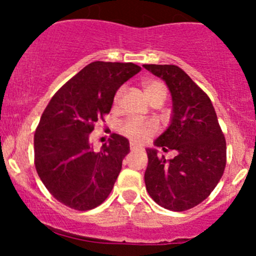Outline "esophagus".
Listing matches in <instances>:
<instances>
[{"instance_id": "1", "label": "esophagus", "mask_w": 256, "mask_h": 256, "mask_svg": "<svg viewBox=\"0 0 256 256\" xmlns=\"http://www.w3.org/2000/svg\"><path fill=\"white\" fill-rule=\"evenodd\" d=\"M130 150H131V151H136V150H141V147L138 146V144H136L131 142L130 144Z\"/></svg>"}]
</instances>
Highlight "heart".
Listing matches in <instances>:
<instances>
[{
    "instance_id": "b5f03b06",
    "label": "heart",
    "mask_w": 256,
    "mask_h": 256,
    "mask_svg": "<svg viewBox=\"0 0 256 256\" xmlns=\"http://www.w3.org/2000/svg\"><path fill=\"white\" fill-rule=\"evenodd\" d=\"M144 94L148 102H156V100H162L164 102L167 96V88L166 85L158 80H146L142 82ZM122 90H118L115 96V102H118L120 100ZM120 131L125 136H128L131 140L136 142H144V140L154 135L156 131V126L151 121H140L136 118H128L124 121L120 126Z\"/></svg>"
}]
</instances>
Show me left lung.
I'll return each instance as SVG.
<instances>
[{
  "mask_svg": "<svg viewBox=\"0 0 256 256\" xmlns=\"http://www.w3.org/2000/svg\"><path fill=\"white\" fill-rule=\"evenodd\" d=\"M144 68L164 80L172 96L170 125L154 144L177 152L166 161L156 148H146V190L161 207L187 210L203 202L223 176L226 138L208 95L182 69L168 64Z\"/></svg>",
  "mask_w": 256,
  "mask_h": 256,
  "instance_id": "obj_1",
  "label": "left lung"
}]
</instances>
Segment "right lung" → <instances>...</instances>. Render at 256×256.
Returning <instances> with one entry per match:
<instances>
[{
	"mask_svg": "<svg viewBox=\"0 0 256 256\" xmlns=\"http://www.w3.org/2000/svg\"><path fill=\"white\" fill-rule=\"evenodd\" d=\"M140 70L134 63L92 62L54 94L43 112L34 134L36 170L63 204L89 210L112 192L130 144L114 134L95 152L89 135L110 112L118 88Z\"/></svg>",
	"mask_w": 256,
	"mask_h": 256,
	"instance_id": "1",
	"label": "right lung"
}]
</instances>
